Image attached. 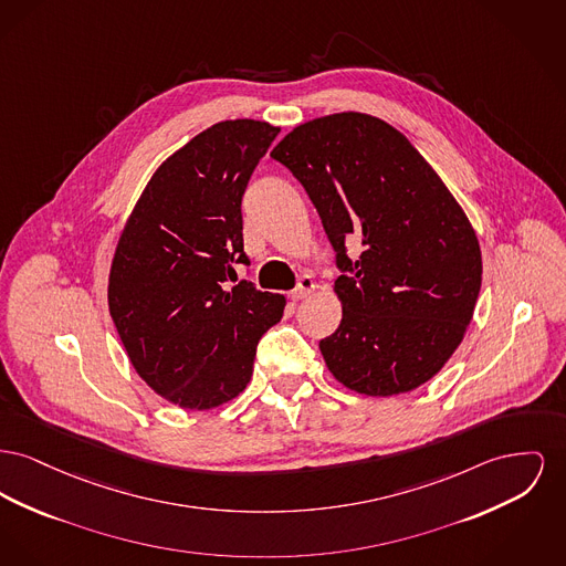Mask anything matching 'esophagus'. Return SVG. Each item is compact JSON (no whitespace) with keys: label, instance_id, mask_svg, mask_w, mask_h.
<instances>
[{"label":"esophagus","instance_id":"obj_1","mask_svg":"<svg viewBox=\"0 0 566 566\" xmlns=\"http://www.w3.org/2000/svg\"><path fill=\"white\" fill-rule=\"evenodd\" d=\"M312 291H314V277L312 275H303V277H300L297 286L289 293V297L293 301L305 300Z\"/></svg>","mask_w":566,"mask_h":566}]
</instances>
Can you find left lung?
I'll use <instances>...</instances> for the list:
<instances>
[{
    "instance_id": "left-lung-1",
    "label": "left lung",
    "mask_w": 566,
    "mask_h": 566,
    "mask_svg": "<svg viewBox=\"0 0 566 566\" xmlns=\"http://www.w3.org/2000/svg\"><path fill=\"white\" fill-rule=\"evenodd\" d=\"M271 158L303 186L335 252L342 323L318 344L333 376L380 398L428 382L481 291L479 241L458 200L403 134L364 113L307 122ZM355 238L363 254L350 260Z\"/></svg>"
}]
</instances>
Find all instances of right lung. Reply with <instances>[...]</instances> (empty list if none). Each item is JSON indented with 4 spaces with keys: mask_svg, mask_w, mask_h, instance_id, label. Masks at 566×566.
<instances>
[{
    "mask_svg": "<svg viewBox=\"0 0 566 566\" xmlns=\"http://www.w3.org/2000/svg\"><path fill=\"white\" fill-rule=\"evenodd\" d=\"M280 128L220 122L156 170L122 233L108 310L138 376L163 398L207 410L250 382L256 346L286 300L237 280L241 199Z\"/></svg>",
    "mask_w": 566,
    "mask_h": 566,
    "instance_id": "right-lung-1",
    "label": "right lung"
}]
</instances>
